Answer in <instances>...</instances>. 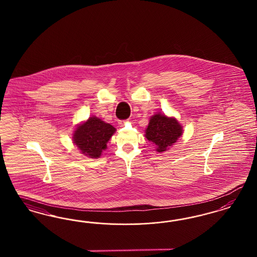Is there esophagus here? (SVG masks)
<instances>
[{
  "label": "esophagus",
  "instance_id": "1",
  "mask_svg": "<svg viewBox=\"0 0 257 257\" xmlns=\"http://www.w3.org/2000/svg\"><path fill=\"white\" fill-rule=\"evenodd\" d=\"M125 122H126V120H122V121H119L118 123H119V125H120V126H123V125L125 124Z\"/></svg>",
  "mask_w": 257,
  "mask_h": 257
}]
</instances>
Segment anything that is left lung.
Here are the masks:
<instances>
[{
	"label": "left lung",
	"mask_w": 257,
	"mask_h": 257,
	"mask_svg": "<svg viewBox=\"0 0 257 257\" xmlns=\"http://www.w3.org/2000/svg\"><path fill=\"white\" fill-rule=\"evenodd\" d=\"M183 135V126L174 117H168L162 113L152 116L145 130V138L156 145V151L163 153L169 151Z\"/></svg>",
	"instance_id": "left-lung-1"
}]
</instances>
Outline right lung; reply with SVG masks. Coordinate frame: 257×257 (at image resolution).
<instances>
[{"mask_svg":"<svg viewBox=\"0 0 257 257\" xmlns=\"http://www.w3.org/2000/svg\"><path fill=\"white\" fill-rule=\"evenodd\" d=\"M116 132V128L101 118L91 116L79 123L72 134V141L81 154L97 159L107 147V142Z\"/></svg>","mask_w":257,"mask_h":257,"instance_id":"obj_1","label":"right lung"}]
</instances>
